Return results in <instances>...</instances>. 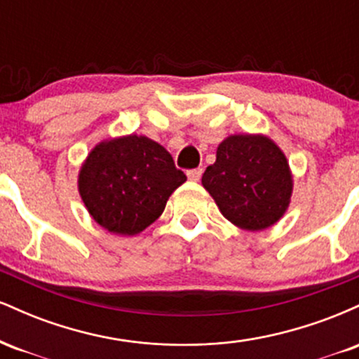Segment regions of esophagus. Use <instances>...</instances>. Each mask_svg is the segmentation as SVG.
Wrapping results in <instances>:
<instances>
[{
    "label": "esophagus",
    "instance_id": "esophagus-1",
    "mask_svg": "<svg viewBox=\"0 0 359 359\" xmlns=\"http://www.w3.org/2000/svg\"><path fill=\"white\" fill-rule=\"evenodd\" d=\"M201 175H203V168H192V170L187 172L189 180H192V182H197L201 179Z\"/></svg>",
    "mask_w": 359,
    "mask_h": 359
}]
</instances>
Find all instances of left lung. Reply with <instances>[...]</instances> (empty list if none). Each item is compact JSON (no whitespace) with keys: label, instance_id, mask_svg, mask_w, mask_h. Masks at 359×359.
Returning a JSON list of instances; mask_svg holds the SVG:
<instances>
[{"label":"left lung","instance_id":"1","mask_svg":"<svg viewBox=\"0 0 359 359\" xmlns=\"http://www.w3.org/2000/svg\"><path fill=\"white\" fill-rule=\"evenodd\" d=\"M203 185L229 222L263 231L288 209L294 177L285 154L266 135H229L205 168Z\"/></svg>","mask_w":359,"mask_h":359}]
</instances>
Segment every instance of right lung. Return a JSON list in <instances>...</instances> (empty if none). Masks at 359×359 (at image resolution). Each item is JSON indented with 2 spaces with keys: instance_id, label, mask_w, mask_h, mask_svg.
Wrapping results in <instances>:
<instances>
[{
  "instance_id": "add662e5",
  "label": "right lung",
  "mask_w": 359,
  "mask_h": 359,
  "mask_svg": "<svg viewBox=\"0 0 359 359\" xmlns=\"http://www.w3.org/2000/svg\"><path fill=\"white\" fill-rule=\"evenodd\" d=\"M187 177L160 143L126 135L100 142L81 165L77 189L86 209L106 231L135 236L160 217Z\"/></svg>"
}]
</instances>
